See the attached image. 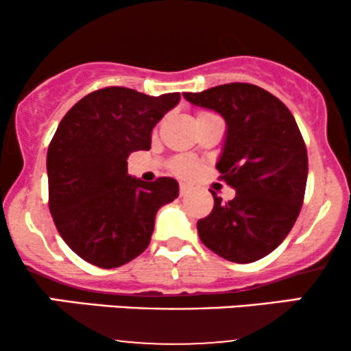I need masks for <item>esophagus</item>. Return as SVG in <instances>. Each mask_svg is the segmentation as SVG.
Here are the masks:
<instances>
[{"mask_svg": "<svg viewBox=\"0 0 351 351\" xmlns=\"http://www.w3.org/2000/svg\"><path fill=\"white\" fill-rule=\"evenodd\" d=\"M189 189H191V188H189V184H184V183H181V184H180V195H181V196L188 195V193H189Z\"/></svg>", "mask_w": 351, "mask_h": 351, "instance_id": "obj_1", "label": "esophagus"}]
</instances>
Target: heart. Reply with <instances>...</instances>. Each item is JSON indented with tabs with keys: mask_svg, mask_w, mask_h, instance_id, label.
<instances>
[{
	"mask_svg": "<svg viewBox=\"0 0 351 351\" xmlns=\"http://www.w3.org/2000/svg\"><path fill=\"white\" fill-rule=\"evenodd\" d=\"M171 170L175 171L176 175L189 178V176L195 175L196 170H198V163H196V160L191 158V156H180V158H176L175 162H173Z\"/></svg>",
	"mask_w": 351,
	"mask_h": 351,
	"instance_id": "heart-1",
	"label": "heart"
}]
</instances>
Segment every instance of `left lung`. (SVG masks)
Here are the masks:
<instances>
[{"mask_svg": "<svg viewBox=\"0 0 351 351\" xmlns=\"http://www.w3.org/2000/svg\"><path fill=\"white\" fill-rule=\"evenodd\" d=\"M193 106L226 120L216 168L236 196L198 221L201 243L237 264L263 259L279 245L299 216L307 184V148L295 119L271 92L232 82L184 92Z\"/></svg>", "mask_w": 351, "mask_h": 351, "instance_id": "1", "label": "left lung"}]
</instances>
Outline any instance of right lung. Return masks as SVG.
<instances>
[{"instance_id": "1", "label": "right lung", "mask_w": 351, "mask_h": 351, "mask_svg": "<svg viewBox=\"0 0 351 351\" xmlns=\"http://www.w3.org/2000/svg\"><path fill=\"white\" fill-rule=\"evenodd\" d=\"M178 102L180 92L153 97L106 87L60 120L47 150L49 209L60 237L87 263H130L150 244L156 211L178 198L176 180L145 183L127 173L128 155L150 150L152 130Z\"/></svg>"}]
</instances>
